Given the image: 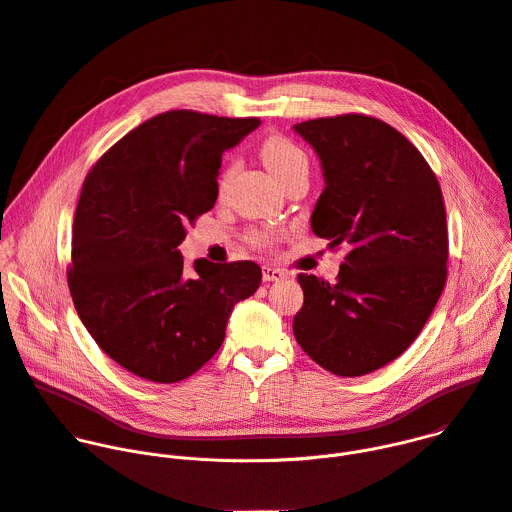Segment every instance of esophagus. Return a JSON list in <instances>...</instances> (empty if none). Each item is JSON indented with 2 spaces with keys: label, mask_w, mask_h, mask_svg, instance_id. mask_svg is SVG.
<instances>
[{
  "label": "esophagus",
  "mask_w": 512,
  "mask_h": 512,
  "mask_svg": "<svg viewBox=\"0 0 512 512\" xmlns=\"http://www.w3.org/2000/svg\"><path fill=\"white\" fill-rule=\"evenodd\" d=\"M285 277H287V273L279 267H269V265L263 267V281H281Z\"/></svg>",
  "instance_id": "esophagus-1"
}]
</instances>
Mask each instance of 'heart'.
Masks as SVG:
<instances>
[{
    "label": "heart",
    "mask_w": 512,
    "mask_h": 512,
    "mask_svg": "<svg viewBox=\"0 0 512 512\" xmlns=\"http://www.w3.org/2000/svg\"><path fill=\"white\" fill-rule=\"evenodd\" d=\"M261 158H263L267 170L279 180L281 186L294 176L308 174V170H310L306 152L300 148L298 143H294L287 137H281V135H271L261 143ZM227 180H229V174L225 176L223 186ZM273 241H275V235H271V233L253 235V243L257 247H269Z\"/></svg>",
    "instance_id": "b5f03b06"
}]
</instances>
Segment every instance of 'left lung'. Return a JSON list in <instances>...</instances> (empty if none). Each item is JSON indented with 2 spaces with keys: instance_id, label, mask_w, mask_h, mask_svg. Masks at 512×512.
I'll list each match as a JSON object with an SVG mask.
<instances>
[{
  "instance_id": "obj_1",
  "label": "left lung",
  "mask_w": 512,
  "mask_h": 512,
  "mask_svg": "<svg viewBox=\"0 0 512 512\" xmlns=\"http://www.w3.org/2000/svg\"><path fill=\"white\" fill-rule=\"evenodd\" d=\"M316 152L324 190L314 235L348 255L336 283L300 273L304 306L294 336L338 377L373 373L419 336L448 277V225L440 184L397 129L340 115L296 123Z\"/></svg>"
}]
</instances>
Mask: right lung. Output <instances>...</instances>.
<instances>
[{
    "instance_id": "1",
    "label": "right lung",
    "mask_w": 512,
    "mask_h": 512,
    "mask_svg": "<svg viewBox=\"0 0 512 512\" xmlns=\"http://www.w3.org/2000/svg\"><path fill=\"white\" fill-rule=\"evenodd\" d=\"M259 125L168 111L119 139L85 180L70 296L101 350L141 379L178 383L204 367L261 283L253 261L188 267L178 251L216 202L223 154Z\"/></svg>"
}]
</instances>
